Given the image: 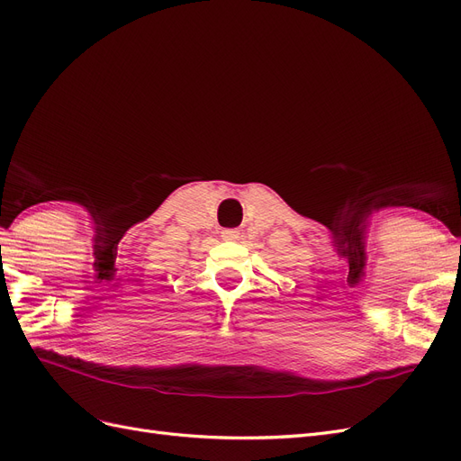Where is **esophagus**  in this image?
Instances as JSON below:
<instances>
[{"mask_svg": "<svg viewBox=\"0 0 461 461\" xmlns=\"http://www.w3.org/2000/svg\"><path fill=\"white\" fill-rule=\"evenodd\" d=\"M221 236H223V240H238V238H240V230H238V229H225L223 232H221Z\"/></svg>", "mask_w": 461, "mask_h": 461, "instance_id": "1", "label": "esophagus"}]
</instances>
